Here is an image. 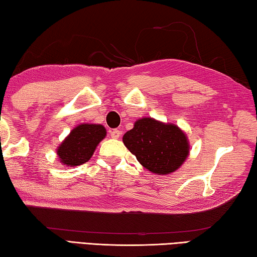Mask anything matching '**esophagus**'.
<instances>
[{
    "label": "esophagus",
    "mask_w": 257,
    "mask_h": 257,
    "mask_svg": "<svg viewBox=\"0 0 257 257\" xmlns=\"http://www.w3.org/2000/svg\"><path fill=\"white\" fill-rule=\"evenodd\" d=\"M120 131L119 130H111L110 131V137L112 138V139H119V137H120Z\"/></svg>",
    "instance_id": "34e87169"
}]
</instances>
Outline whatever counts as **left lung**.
I'll return each mask as SVG.
<instances>
[{
    "label": "left lung",
    "instance_id": "1",
    "mask_svg": "<svg viewBox=\"0 0 257 257\" xmlns=\"http://www.w3.org/2000/svg\"><path fill=\"white\" fill-rule=\"evenodd\" d=\"M123 142L142 166L158 175L178 171L190 153L187 134L178 125L153 117L136 120L123 136Z\"/></svg>",
    "mask_w": 257,
    "mask_h": 257
}]
</instances>
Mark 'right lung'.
Masks as SVG:
<instances>
[{
    "label": "right lung",
    "mask_w": 257,
    "mask_h": 257,
    "mask_svg": "<svg viewBox=\"0 0 257 257\" xmlns=\"http://www.w3.org/2000/svg\"><path fill=\"white\" fill-rule=\"evenodd\" d=\"M106 136V128L101 124L82 123L75 126L57 148L59 162L67 167L85 164Z\"/></svg>",
    "instance_id": "obj_1"
}]
</instances>
